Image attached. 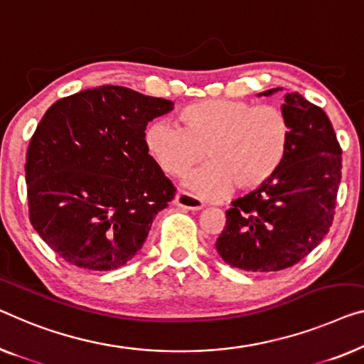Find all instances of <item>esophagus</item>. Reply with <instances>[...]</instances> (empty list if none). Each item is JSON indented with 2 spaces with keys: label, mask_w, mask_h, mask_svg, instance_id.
<instances>
[{
  "label": "esophagus",
  "mask_w": 364,
  "mask_h": 364,
  "mask_svg": "<svg viewBox=\"0 0 364 364\" xmlns=\"http://www.w3.org/2000/svg\"><path fill=\"white\" fill-rule=\"evenodd\" d=\"M172 203L176 205V207H181L183 210H192V212H197V210H202L205 207V205L202 203V200L193 197L192 193H187V192L176 193Z\"/></svg>",
  "instance_id": "esophagus-1"
}]
</instances>
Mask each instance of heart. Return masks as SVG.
I'll use <instances>...</instances> for the list:
<instances>
[{
  "label": "heart",
  "mask_w": 364,
  "mask_h": 364,
  "mask_svg": "<svg viewBox=\"0 0 364 364\" xmlns=\"http://www.w3.org/2000/svg\"><path fill=\"white\" fill-rule=\"evenodd\" d=\"M181 121L182 126L154 121L146 131V146L169 176H181L205 154L208 164L183 181L200 197L221 198L233 187L256 191L286 159L291 126L277 108L245 100H205L183 108Z\"/></svg>",
  "instance_id": "heart-1"
}]
</instances>
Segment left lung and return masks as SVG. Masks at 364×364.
I'll list each match as a JSON object with an SVG mask.
<instances>
[{
	"mask_svg": "<svg viewBox=\"0 0 364 364\" xmlns=\"http://www.w3.org/2000/svg\"><path fill=\"white\" fill-rule=\"evenodd\" d=\"M281 109L291 126L286 159L269 182L231 203L215 243L226 264L250 272L286 269L315 250L333 221L341 181V149L323 109L297 92L284 95Z\"/></svg>",
	"mask_w": 364,
	"mask_h": 364,
	"instance_id": "left-lung-1",
	"label": "left lung"
}]
</instances>
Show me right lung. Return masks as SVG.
Returning <instances> with one entry per match:
<instances>
[{
	"instance_id": "1",
	"label": "right lung",
	"mask_w": 364,
	"mask_h": 364,
	"mask_svg": "<svg viewBox=\"0 0 364 364\" xmlns=\"http://www.w3.org/2000/svg\"><path fill=\"white\" fill-rule=\"evenodd\" d=\"M173 103L103 85L47 109L26 154L29 218L73 266L113 271L133 259L176 188L147 154L146 126Z\"/></svg>"
}]
</instances>
